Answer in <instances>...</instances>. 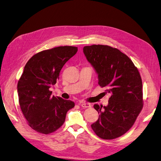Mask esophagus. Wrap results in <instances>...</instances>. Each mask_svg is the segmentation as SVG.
Returning <instances> with one entry per match:
<instances>
[{
    "mask_svg": "<svg viewBox=\"0 0 161 161\" xmlns=\"http://www.w3.org/2000/svg\"><path fill=\"white\" fill-rule=\"evenodd\" d=\"M81 106L83 108H90L91 106L90 104V103H81Z\"/></svg>",
    "mask_w": 161,
    "mask_h": 161,
    "instance_id": "obj_1",
    "label": "esophagus"
}]
</instances>
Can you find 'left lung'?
Returning <instances> with one entry per match:
<instances>
[{
	"label": "left lung",
	"mask_w": 161,
	"mask_h": 161,
	"mask_svg": "<svg viewBox=\"0 0 161 161\" xmlns=\"http://www.w3.org/2000/svg\"><path fill=\"white\" fill-rule=\"evenodd\" d=\"M83 49L98 74L99 86L111 94L107 106L94 105L100 115L91 128L100 138L115 139L132 127L142 109L140 74L130 58L117 48L92 45Z\"/></svg>",
	"instance_id": "left-lung-1"
}]
</instances>
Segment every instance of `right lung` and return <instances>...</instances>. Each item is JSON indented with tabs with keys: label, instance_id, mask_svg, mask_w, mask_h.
Instances as JSON below:
<instances>
[{
	"label": "right lung",
	"instance_id": "add662e5",
	"mask_svg": "<svg viewBox=\"0 0 161 161\" xmlns=\"http://www.w3.org/2000/svg\"><path fill=\"white\" fill-rule=\"evenodd\" d=\"M77 52V47L58 46L34 55L25 64L18 83L19 103L28 125L35 131L44 134L56 131L74 107L72 101L52 96L49 89Z\"/></svg>",
	"mask_w": 161,
	"mask_h": 161
}]
</instances>
